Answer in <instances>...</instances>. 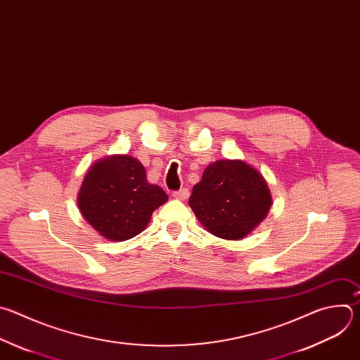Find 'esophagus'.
Returning <instances> with one entry per match:
<instances>
[{
    "label": "esophagus",
    "instance_id": "34e87169",
    "mask_svg": "<svg viewBox=\"0 0 360 360\" xmlns=\"http://www.w3.org/2000/svg\"><path fill=\"white\" fill-rule=\"evenodd\" d=\"M188 190L187 188H180V190H176L173 191V197L177 198V200H186L188 197Z\"/></svg>",
    "mask_w": 360,
    "mask_h": 360
}]
</instances>
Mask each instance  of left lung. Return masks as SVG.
<instances>
[{
	"mask_svg": "<svg viewBox=\"0 0 360 360\" xmlns=\"http://www.w3.org/2000/svg\"><path fill=\"white\" fill-rule=\"evenodd\" d=\"M272 204L264 177L241 160H217L193 187L188 205L215 237L240 240L265 217Z\"/></svg>",
	"mask_w": 360,
	"mask_h": 360,
	"instance_id": "1",
	"label": "left lung"
}]
</instances>
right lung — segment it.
<instances>
[{
	"label": "right lung",
	"mask_w": 360,
	"mask_h": 360,
	"mask_svg": "<svg viewBox=\"0 0 360 360\" xmlns=\"http://www.w3.org/2000/svg\"><path fill=\"white\" fill-rule=\"evenodd\" d=\"M167 200L162 187L148 183L141 163L127 155L95 163L78 194L86 221L112 241H124L141 233L153 211Z\"/></svg>",
	"instance_id": "obj_1"
}]
</instances>
